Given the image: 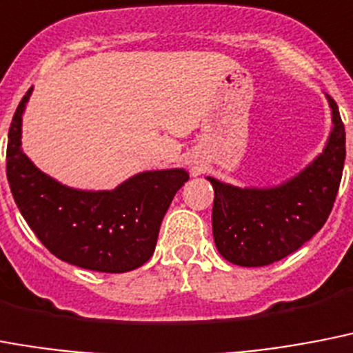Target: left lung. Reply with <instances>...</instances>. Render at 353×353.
I'll return each instance as SVG.
<instances>
[{"label":"left lung","mask_w":353,"mask_h":353,"mask_svg":"<svg viewBox=\"0 0 353 353\" xmlns=\"http://www.w3.org/2000/svg\"><path fill=\"white\" fill-rule=\"evenodd\" d=\"M334 129L323 154L286 184L241 190L208 179L215 190L213 236L225 261L268 266L297 252L328 221L339 191L346 157L345 123L328 97Z\"/></svg>","instance_id":"8db88e82"}]
</instances>
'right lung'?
Instances as JSON below:
<instances>
[{"label":"right lung","instance_id":"obj_1","mask_svg":"<svg viewBox=\"0 0 353 353\" xmlns=\"http://www.w3.org/2000/svg\"><path fill=\"white\" fill-rule=\"evenodd\" d=\"M8 129L7 179L18 210L39 242L61 261L92 272L123 273L151 259L162 219L188 182L184 169L145 171L112 191H78L43 174L21 151V114Z\"/></svg>","mask_w":353,"mask_h":353}]
</instances>
